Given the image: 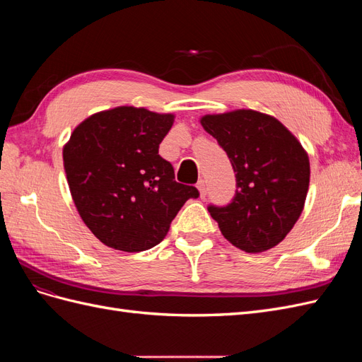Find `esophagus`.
<instances>
[{"mask_svg":"<svg viewBox=\"0 0 362 362\" xmlns=\"http://www.w3.org/2000/svg\"><path fill=\"white\" fill-rule=\"evenodd\" d=\"M196 187H198V190H199V194H201V198H205V194H206V187H205V181H204V180H199V181H198V184H196Z\"/></svg>","mask_w":362,"mask_h":362,"instance_id":"esophagus-1","label":"esophagus"}]
</instances>
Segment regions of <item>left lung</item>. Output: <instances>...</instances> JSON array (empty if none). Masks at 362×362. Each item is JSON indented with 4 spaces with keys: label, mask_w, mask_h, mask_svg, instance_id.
<instances>
[{
    "label": "left lung",
    "mask_w": 362,
    "mask_h": 362,
    "mask_svg": "<svg viewBox=\"0 0 362 362\" xmlns=\"http://www.w3.org/2000/svg\"><path fill=\"white\" fill-rule=\"evenodd\" d=\"M201 124L235 172L231 202L208 205L223 237L247 254L276 246L303 210L310 185L305 149L278 119L254 110L206 115Z\"/></svg>",
    "instance_id": "left-lung-1"
}]
</instances>
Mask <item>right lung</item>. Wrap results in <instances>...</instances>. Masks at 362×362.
Listing matches in <instances>:
<instances>
[{
    "mask_svg": "<svg viewBox=\"0 0 362 362\" xmlns=\"http://www.w3.org/2000/svg\"><path fill=\"white\" fill-rule=\"evenodd\" d=\"M173 115L116 107L92 115L63 148L64 172L83 222L117 250L158 245L170 222L199 192L175 181L173 166L158 148Z\"/></svg>",
    "mask_w": 362,
    "mask_h": 362,
    "instance_id": "1",
    "label": "right lung"
}]
</instances>
